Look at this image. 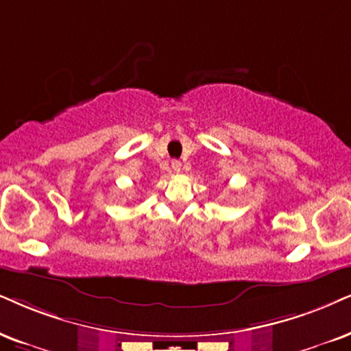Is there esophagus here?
Wrapping results in <instances>:
<instances>
[{"label": "esophagus", "mask_w": 351, "mask_h": 351, "mask_svg": "<svg viewBox=\"0 0 351 351\" xmlns=\"http://www.w3.org/2000/svg\"><path fill=\"white\" fill-rule=\"evenodd\" d=\"M171 170L175 173H180L181 171V162L180 160H173L171 162Z\"/></svg>", "instance_id": "1"}]
</instances>
